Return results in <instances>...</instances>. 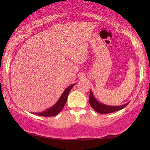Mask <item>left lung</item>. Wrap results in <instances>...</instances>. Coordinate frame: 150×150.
Segmentation results:
<instances>
[{
  "instance_id": "obj_1",
  "label": "left lung",
  "mask_w": 150,
  "mask_h": 150,
  "mask_svg": "<svg viewBox=\"0 0 150 150\" xmlns=\"http://www.w3.org/2000/svg\"><path fill=\"white\" fill-rule=\"evenodd\" d=\"M89 103L91 107L93 108L96 112H99V113H101V114H106V113H110V112H112L117 111V110L122 109V108L126 107V106L128 105L129 102L120 106L106 105V104H102L101 102L98 101V100L95 98V96H93L92 91H90Z\"/></svg>"
}]
</instances>
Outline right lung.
I'll return each instance as SVG.
<instances>
[{"instance_id": "1", "label": "right lung", "mask_w": 150, "mask_h": 150, "mask_svg": "<svg viewBox=\"0 0 150 150\" xmlns=\"http://www.w3.org/2000/svg\"><path fill=\"white\" fill-rule=\"evenodd\" d=\"M74 85H75V84L69 85V87H67L66 89H65V91H63L62 95L61 96V97L59 98L55 104H54L52 107L48 108V109L45 110L44 111L40 112H33V114H35L37 115L43 116V117H52L57 115V114H59L62 109L64 107L65 103H66L67 97H68L69 91H71V88L74 87Z\"/></svg>"}]
</instances>
